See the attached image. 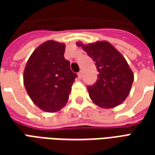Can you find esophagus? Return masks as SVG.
Segmentation results:
<instances>
[{
    "label": "esophagus",
    "instance_id": "1",
    "mask_svg": "<svg viewBox=\"0 0 155 155\" xmlns=\"http://www.w3.org/2000/svg\"><path fill=\"white\" fill-rule=\"evenodd\" d=\"M82 77H83V72L81 71L78 73V78H79V79H81Z\"/></svg>",
    "mask_w": 155,
    "mask_h": 155
}]
</instances>
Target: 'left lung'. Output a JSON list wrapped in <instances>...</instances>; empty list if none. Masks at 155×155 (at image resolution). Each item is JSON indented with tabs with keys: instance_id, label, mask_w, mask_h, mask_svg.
Instances as JSON below:
<instances>
[{
	"instance_id": "8db88e82",
	"label": "left lung",
	"mask_w": 155,
	"mask_h": 155,
	"mask_svg": "<svg viewBox=\"0 0 155 155\" xmlns=\"http://www.w3.org/2000/svg\"><path fill=\"white\" fill-rule=\"evenodd\" d=\"M76 45L92 58L99 72L96 82L87 87L92 101L104 109L120 105L130 94L134 81L126 60L108 41Z\"/></svg>"
}]
</instances>
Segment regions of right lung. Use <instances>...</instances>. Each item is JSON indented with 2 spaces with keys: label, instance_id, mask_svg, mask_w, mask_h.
Masks as SVG:
<instances>
[{
  "label": "right lung",
  "instance_id": "add662e5",
  "mask_svg": "<svg viewBox=\"0 0 155 155\" xmlns=\"http://www.w3.org/2000/svg\"><path fill=\"white\" fill-rule=\"evenodd\" d=\"M65 45L48 41L33 51L24 71V85L29 96L41 110H60L67 103L77 74L64 57Z\"/></svg>",
  "mask_w": 155,
  "mask_h": 155
}]
</instances>
